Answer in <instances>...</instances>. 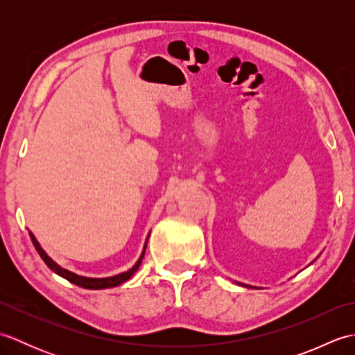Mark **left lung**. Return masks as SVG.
I'll return each mask as SVG.
<instances>
[{"label":"left lung","instance_id":"1","mask_svg":"<svg viewBox=\"0 0 355 355\" xmlns=\"http://www.w3.org/2000/svg\"><path fill=\"white\" fill-rule=\"evenodd\" d=\"M245 286H247V285H245Z\"/></svg>","mask_w":355,"mask_h":355}]
</instances>
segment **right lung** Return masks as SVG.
Here are the masks:
<instances>
[{"mask_svg":"<svg viewBox=\"0 0 355 355\" xmlns=\"http://www.w3.org/2000/svg\"><path fill=\"white\" fill-rule=\"evenodd\" d=\"M30 238H32V243H33V245H35V248H36V252L40 253L42 261H44L45 263H47V267H49L50 270L55 271L56 275L65 277L69 282H71V284H74V285H78V286H82V288H88V290L111 288V286H117V285H120V284H123L125 281H128V279H130V277L135 273V271L139 270L140 263H141V259H143V256H145V250H143V253H141V256L139 258V261L135 262V266H134L132 268L128 270V271H125V273H120V275L111 276V277H102V279L84 277V276L74 275V273H71V271L65 270V268H62V267H59L58 263H56L55 261H53L51 258H49L47 253H45V252L42 250L40 243H37V241L35 239V236L32 235V233H30ZM145 248H146V244H145Z\"/></svg>","mask_w":355,"mask_h":355,"instance_id":"obj_1","label":"right lung"}]
</instances>
